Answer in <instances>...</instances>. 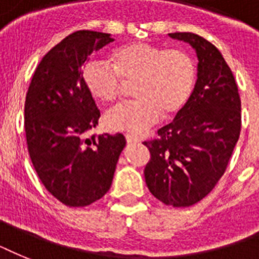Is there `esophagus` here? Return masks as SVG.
<instances>
[{"label": "esophagus", "instance_id": "1", "mask_svg": "<svg viewBox=\"0 0 259 259\" xmlns=\"http://www.w3.org/2000/svg\"><path fill=\"white\" fill-rule=\"evenodd\" d=\"M125 138H126V141L129 142V144H132V142L140 141V140H138V137H136V136H132V134H126Z\"/></svg>", "mask_w": 259, "mask_h": 259}]
</instances>
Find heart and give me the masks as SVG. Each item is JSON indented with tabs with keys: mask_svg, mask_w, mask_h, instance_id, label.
I'll return each instance as SVG.
<instances>
[{
	"mask_svg": "<svg viewBox=\"0 0 259 259\" xmlns=\"http://www.w3.org/2000/svg\"><path fill=\"white\" fill-rule=\"evenodd\" d=\"M82 79L89 93L103 103L117 101L122 82H134L136 99L110 110L105 122L111 130L144 133L162 114L169 117L184 107L195 86L196 66L184 50L134 41L114 48L111 64L87 60Z\"/></svg>",
	"mask_w": 259,
	"mask_h": 259,
	"instance_id": "b5f03b06",
	"label": "heart"
}]
</instances>
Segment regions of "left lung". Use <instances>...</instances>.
<instances>
[{"label":"left lung","mask_w":259,"mask_h":259,"mask_svg":"<svg viewBox=\"0 0 259 259\" xmlns=\"http://www.w3.org/2000/svg\"><path fill=\"white\" fill-rule=\"evenodd\" d=\"M199 59L192 95L175 121L144 141L150 158L145 181L156 199L189 207L208 195L225 175L241 134V98L234 75L213 44L199 34L175 32Z\"/></svg>","instance_id":"left-lung-1"}]
</instances>
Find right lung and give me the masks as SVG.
<instances>
[{
	"label": "right lung",
	"mask_w": 259,
	"mask_h": 259,
	"mask_svg": "<svg viewBox=\"0 0 259 259\" xmlns=\"http://www.w3.org/2000/svg\"><path fill=\"white\" fill-rule=\"evenodd\" d=\"M114 41L109 33L78 30L56 44L34 70L24 107L29 157L48 192L68 207H86L105 196L125 137H86L101 111L82 79L94 51Z\"/></svg>",
	"instance_id": "right-lung-1"
}]
</instances>
